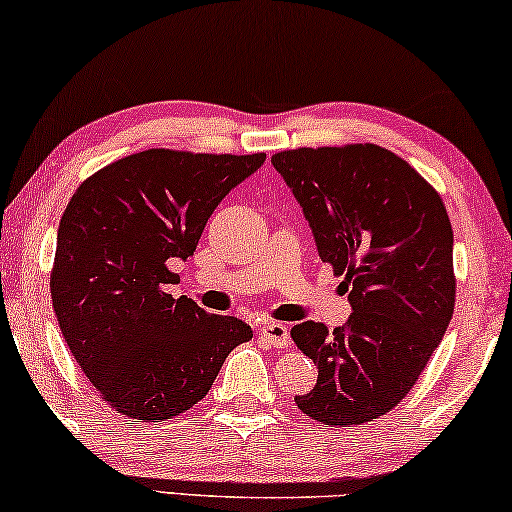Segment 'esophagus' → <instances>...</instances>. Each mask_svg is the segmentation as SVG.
<instances>
[{
  "mask_svg": "<svg viewBox=\"0 0 512 512\" xmlns=\"http://www.w3.org/2000/svg\"><path fill=\"white\" fill-rule=\"evenodd\" d=\"M261 338L272 347H289L291 345L289 326L279 324V321H268V324H263Z\"/></svg>",
  "mask_w": 512,
  "mask_h": 512,
  "instance_id": "obj_1",
  "label": "esophagus"
}]
</instances>
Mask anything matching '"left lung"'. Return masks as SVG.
<instances>
[{"mask_svg":"<svg viewBox=\"0 0 512 512\" xmlns=\"http://www.w3.org/2000/svg\"><path fill=\"white\" fill-rule=\"evenodd\" d=\"M310 223L319 258L345 275L352 314L328 331L291 328L317 366L296 396L331 426L373 422L419 380L454 312V235L440 195L396 153L375 144L321 146L272 156Z\"/></svg>","mask_w":512,"mask_h":512,"instance_id":"1","label":"left lung"}]
</instances>
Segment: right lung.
<instances>
[{"label": "right lung", "mask_w": 512, "mask_h": 512, "mask_svg": "<svg viewBox=\"0 0 512 512\" xmlns=\"http://www.w3.org/2000/svg\"><path fill=\"white\" fill-rule=\"evenodd\" d=\"M265 153L149 149L83 181L60 219L51 298L90 384L128 419H172L207 396L226 356L254 338L235 317L172 298L170 263Z\"/></svg>", "instance_id": "obj_1"}]
</instances>
